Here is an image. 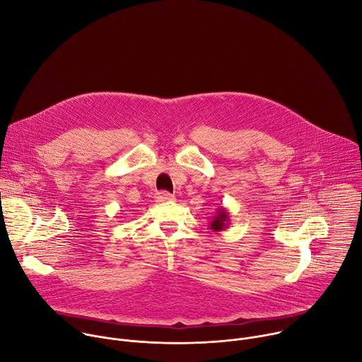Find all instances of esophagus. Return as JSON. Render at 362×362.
I'll return each instance as SVG.
<instances>
[{
    "mask_svg": "<svg viewBox=\"0 0 362 362\" xmlns=\"http://www.w3.org/2000/svg\"><path fill=\"white\" fill-rule=\"evenodd\" d=\"M173 199H174V197H173L170 192H167V191H160V192L157 194V201H160V202L173 201Z\"/></svg>",
    "mask_w": 362,
    "mask_h": 362,
    "instance_id": "1",
    "label": "esophagus"
}]
</instances>
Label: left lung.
<instances>
[{"mask_svg":"<svg viewBox=\"0 0 362 362\" xmlns=\"http://www.w3.org/2000/svg\"><path fill=\"white\" fill-rule=\"evenodd\" d=\"M230 214L228 211L224 208V206H218L216 208V212L214 215L212 221L209 223V230L218 233V231H223L226 228H228V224H230Z\"/></svg>","mask_w":362,"mask_h":362,"instance_id":"obj_1","label":"left lung"}]
</instances>
